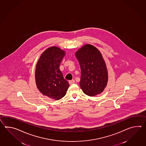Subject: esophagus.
Segmentation results:
<instances>
[{
    "instance_id": "34e87169",
    "label": "esophagus",
    "mask_w": 146,
    "mask_h": 146,
    "mask_svg": "<svg viewBox=\"0 0 146 146\" xmlns=\"http://www.w3.org/2000/svg\"><path fill=\"white\" fill-rule=\"evenodd\" d=\"M68 82H69V84H70V85H72L74 83L75 81L74 80H71V81H69Z\"/></svg>"
}]
</instances>
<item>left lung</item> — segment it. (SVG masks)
<instances>
[{"instance_id": "left-lung-1", "label": "left lung", "mask_w": 146, "mask_h": 146, "mask_svg": "<svg viewBox=\"0 0 146 146\" xmlns=\"http://www.w3.org/2000/svg\"><path fill=\"white\" fill-rule=\"evenodd\" d=\"M81 70L80 87L84 94L94 96L102 93L108 79L107 67L101 52L90 44L75 52Z\"/></svg>"}]
</instances>
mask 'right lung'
<instances>
[{"label": "right lung", "mask_w": 146, "mask_h": 146, "mask_svg": "<svg viewBox=\"0 0 146 146\" xmlns=\"http://www.w3.org/2000/svg\"><path fill=\"white\" fill-rule=\"evenodd\" d=\"M65 55V51L58 47H49L41 54L36 65V87L43 95L55 101L64 97L69 87L60 70Z\"/></svg>", "instance_id": "right-lung-1"}]
</instances>
